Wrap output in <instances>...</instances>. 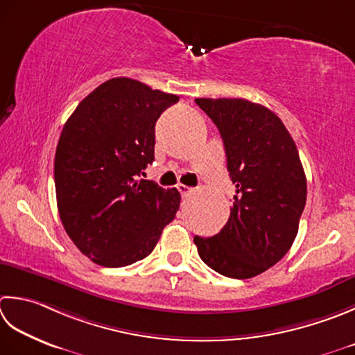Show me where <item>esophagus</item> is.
Returning a JSON list of instances; mask_svg holds the SVG:
<instances>
[{
	"label": "esophagus",
	"mask_w": 355,
	"mask_h": 355,
	"mask_svg": "<svg viewBox=\"0 0 355 355\" xmlns=\"http://www.w3.org/2000/svg\"><path fill=\"white\" fill-rule=\"evenodd\" d=\"M177 189H178V192H180V193H182V197H183V198L189 197V193L192 192V187H189V186H184V184H178V186H177Z\"/></svg>",
	"instance_id": "esophagus-1"
}]
</instances>
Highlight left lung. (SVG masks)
<instances>
[{
    "instance_id": "8db88e82",
    "label": "left lung",
    "mask_w": 355,
    "mask_h": 355,
    "mask_svg": "<svg viewBox=\"0 0 355 355\" xmlns=\"http://www.w3.org/2000/svg\"><path fill=\"white\" fill-rule=\"evenodd\" d=\"M225 144L235 184L231 217L209 239L193 243L207 266L251 279L274 266L297 237L306 205V177L293 137L272 110L243 98H196Z\"/></svg>"
}]
</instances>
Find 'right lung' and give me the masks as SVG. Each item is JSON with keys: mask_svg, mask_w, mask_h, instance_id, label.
Segmentation results:
<instances>
[{"mask_svg": "<svg viewBox=\"0 0 355 355\" xmlns=\"http://www.w3.org/2000/svg\"><path fill=\"white\" fill-rule=\"evenodd\" d=\"M178 100L118 76L92 90L61 130L53 166L60 218L96 265L143 260L175 218V187L138 177L154 162L157 120Z\"/></svg>", "mask_w": 355, "mask_h": 355, "instance_id": "right-lung-1", "label": "right lung"}]
</instances>
